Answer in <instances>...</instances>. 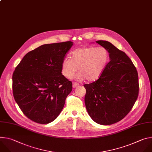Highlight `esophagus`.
Segmentation results:
<instances>
[{
  "instance_id": "obj_1",
  "label": "esophagus",
  "mask_w": 152,
  "mask_h": 152,
  "mask_svg": "<svg viewBox=\"0 0 152 152\" xmlns=\"http://www.w3.org/2000/svg\"><path fill=\"white\" fill-rule=\"evenodd\" d=\"M78 86H79V84H78V83H77L74 82V83H72V87H73V88H75V87H77Z\"/></svg>"
}]
</instances>
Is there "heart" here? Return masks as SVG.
I'll return each instance as SVG.
<instances>
[{"instance_id": "1", "label": "heart", "mask_w": 152, "mask_h": 152, "mask_svg": "<svg viewBox=\"0 0 152 152\" xmlns=\"http://www.w3.org/2000/svg\"><path fill=\"white\" fill-rule=\"evenodd\" d=\"M109 61V53L102 47H85L72 51L69 57L62 62V75L68 78L72 77L77 71L75 78L78 81L86 79L92 82L97 80L103 74Z\"/></svg>"}]
</instances>
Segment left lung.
<instances>
[{
	"mask_svg": "<svg viewBox=\"0 0 152 152\" xmlns=\"http://www.w3.org/2000/svg\"><path fill=\"white\" fill-rule=\"evenodd\" d=\"M96 42L107 50L110 62L98 80L84 85L86 90L84 102L94 122L110 125L123 119L137 101L138 72L125 53L108 41Z\"/></svg>",
	"mask_w": 152,
	"mask_h": 152,
	"instance_id": "1",
	"label": "left lung"
}]
</instances>
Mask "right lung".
<instances>
[{"mask_svg": "<svg viewBox=\"0 0 152 152\" xmlns=\"http://www.w3.org/2000/svg\"><path fill=\"white\" fill-rule=\"evenodd\" d=\"M73 42L48 44L27 53L12 75L13 95L24 114L40 124L52 122L62 111L72 84L61 65Z\"/></svg>", "mask_w": 152, "mask_h": 152, "instance_id": "add662e5", "label": "right lung"}]
</instances>
